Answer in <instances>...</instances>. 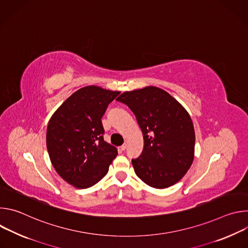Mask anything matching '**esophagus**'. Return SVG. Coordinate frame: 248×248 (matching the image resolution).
Returning a JSON list of instances; mask_svg holds the SVG:
<instances>
[{
	"label": "esophagus",
	"instance_id": "34e87169",
	"mask_svg": "<svg viewBox=\"0 0 248 248\" xmlns=\"http://www.w3.org/2000/svg\"><path fill=\"white\" fill-rule=\"evenodd\" d=\"M120 148H121V150H122V151H124V150L126 149V144H125V143H124V144H123Z\"/></svg>",
	"mask_w": 248,
	"mask_h": 248
}]
</instances>
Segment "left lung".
I'll use <instances>...</instances> for the list:
<instances>
[{
	"label": "left lung",
	"instance_id": "left-lung-1",
	"mask_svg": "<svg viewBox=\"0 0 248 248\" xmlns=\"http://www.w3.org/2000/svg\"><path fill=\"white\" fill-rule=\"evenodd\" d=\"M117 100L132 111L143 133V151L131 160L136 175L155 188L178 183L194 158L195 133L188 113L154 86L124 92Z\"/></svg>",
	"mask_w": 248,
	"mask_h": 248
}]
</instances>
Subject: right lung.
Returning a JSON list of instances; mask_svg holds the SVG:
<instances>
[{"label": "right lung", "instance_id": "add662e5", "mask_svg": "<svg viewBox=\"0 0 248 248\" xmlns=\"http://www.w3.org/2000/svg\"><path fill=\"white\" fill-rule=\"evenodd\" d=\"M120 94L98 86L80 88L54 113L47 127V150L61 178L78 188H88L107 174L118 155L104 141L102 117Z\"/></svg>", "mask_w": 248, "mask_h": 248}]
</instances>
